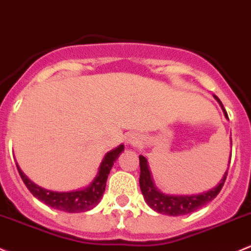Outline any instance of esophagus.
<instances>
[{"label": "esophagus", "mask_w": 251, "mask_h": 251, "mask_svg": "<svg viewBox=\"0 0 251 251\" xmlns=\"http://www.w3.org/2000/svg\"><path fill=\"white\" fill-rule=\"evenodd\" d=\"M126 143H127L128 146H132V147L138 146V144L141 143V137L136 133L128 134L127 138H126Z\"/></svg>", "instance_id": "obj_1"}]
</instances>
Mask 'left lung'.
<instances>
[{"label":"left lung","mask_w":251,"mask_h":251,"mask_svg":"<svg viewBox=\"0 0 251 251\" xmlns=\"http://www.w3.org/2000/svg\"><path fill=\"white\" fill-rule=\"evenodd\" d=\"M214 99L219 102L221 109H223L224 115L226 119H228L227 113H226L225 108L218 97L214 96ZM230 144L232 147V139L230 137ZM231 161V155H230ZM230 161L228 165L230 166ZM139 165H141V176H139V186H141L142 194H143L144 200L148 203L151 209L155 212L160 213V214H166L171 216H179V215H186L190 213H194L195 210L200 209V208L204 207L207 203L215 199L220 190L223 189L224 183L227 176L228 167L226 172L224 173L223 178L219 181L218 185L214 186L213 189L208 190V191L202 192V194L197 195H170L163 194L159 189L155 186L154 179H152L151 171H150L149 165H148V160L144 156H139Z\"/></svg>","instance_id":"8db88e82"}]
</instances>
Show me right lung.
Here are the masks:
<instances>
[{"label":"right lung","instance_id":"obj_1","mask_svg":"<svg viewBox=\"0 0 251 251\" xmlns=\"http://www.w3.org/2000/svg\"><path fill=\"white\" fill-rule=\"evenodd\" d=\"M124 149H125L124 144H120L118 148L108 151L104 155L101 165H100L99 172H97L94 180L86 188L75 190V191L59 192L47 190L42 188V186H38L32 180H30L26 176V174L21 171L18 163L17 168L26 188L30 190L31 194L41 202L46 203L47 205L54 208V209L62 210V212L66 213L88 212V210H91L92 208L96 207L101 201L102 196L104 194L108 174H109L115 161L118 160L121 152L124 151Z\"/></svg>","mask_w":251,"mask_h":251}]
</instances>
